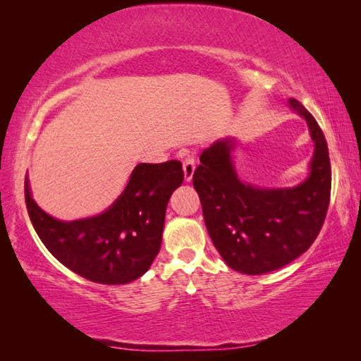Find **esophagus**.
<instances>
[{
	"mask_svg": "<svg viewBox=\"0 0 361 361\" xmlns=\"http://www.w3.org/2000/svg\"><path fill=\"white\" fill-rule=\"evenodd\" d=\"M183 171H185V180L190 181L195 171V157L194 153H188L186 158L183 159Z\"/></svg>",
	"mask_w": 361,
	"mask_h": 361,
	"instance_id": "1",
	"label": "esophagus"
}]
</instances>
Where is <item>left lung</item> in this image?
Here are the masks:
<instances>
[{"label":"left lung","instance_id":"8db88e82","mask_svg":"<svg viewBox=\"0 0 361 361\" xmlns=\"http://www.w3.org/2000/svg\"><path fill=\"white\" fill-rule=\"evenodd\" d=\"M288 104L307 121L315 142L304 183L291 189L245 185L229 157L234 145L229 137L203 150L192 176L214 247L228 267L245 274L278 270L307 251L331 202L332 171L323 130L296 99H288Z\"/></svg>","mask_w":361,"mask_h":361}]
</instances>
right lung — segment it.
Wrapping results in <instances>:
<instances>
[{
	"label": "right lung",
	"mask_w": 361,
	"mask_h": 361,
	"mask_svg": "<svg viewBox=\"0 0 361 361\" xmlns=\"http://www.w3.org/2000/svg\"><path fill=\"white\" fill-rule=\"evenodd\" d=\"M183 180L180 161L141 163L101 216L60 221L35 204L26 178V208L38 237L59 262L97 283H127L147 271L158 255L167 202Z\"/></svg>",
	"instance_id": "right-lung-1"
}]
</instances>
